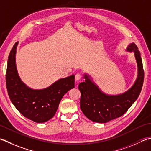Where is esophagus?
<instances>
[{
	"mask_svg": "<svg viewBox=\"0 0 151 151\" xmlns=\"http://www.w3.org/2000/svg\"><path fill=\"white\" fill-rule=\"evenodd\" d=\"M81 75L80 73H76V75H75V80L76 81H79V80H81Z\"/></svg>",
	"mask_w": 151,
	"mask_h": 151,
	"instance_id": "esophagus-1",
	"label": "esophagus"
}]
</instances>
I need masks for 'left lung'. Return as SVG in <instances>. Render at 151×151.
I'll list each match as a JSON object with an SVG mask.
<instances>
[{
  "label": "left lung",
  "instance_id": "1",
  "mask_svg": "<svg viewBox=\"0 0 151 151\" xmlns=\"http://www.w3.org/2000/svg\"><path fill=\"white\" fill-rule=\"evenodd\" d=\"M127 51H133L138 67V75L133 86L119 95H108L102 92L97 85L84 75L85 81L79 84L81 93V109L87 118L97 123H106L123 116L137 99L144 81V70L137 46L132 43Z\"/></svg>",
  "mask_w": 151,
  "mask_h": 151
}]
</instances>
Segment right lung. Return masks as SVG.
<instances>
[{
  "instance_id": "add662e5",
  "label": "right lung",
  "mask_w": 151,
  "mask_h": 151,
  "mask_svg": "<svg viewBox=\"0 0 151 151\" xmlns=\"http://www.w3.org/2000/svg\"><path fill=\"white\" fill-rule=\"evenodd\" d=\"M18 42L11 49L6 74V88L11 102L24 117L37 123L53 117L63 96L75 87V75L61 78L46 88L33 90L20 80L16 67V52Z\"/></svg>"
}]
</instances>
